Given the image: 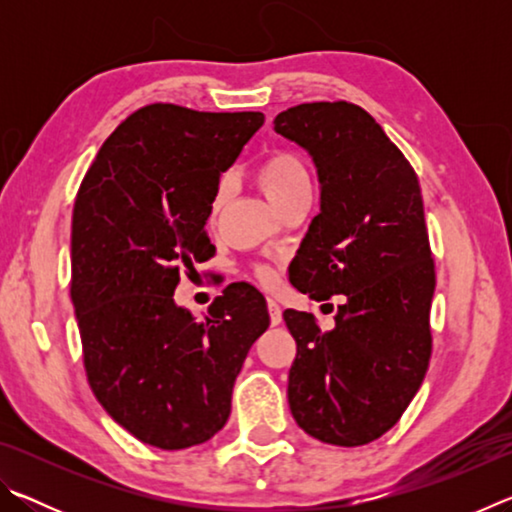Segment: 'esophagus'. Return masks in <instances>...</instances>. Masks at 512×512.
I'll return each instance as SVG.
<instances>
[{
  "label": "esophagus",
  "mask_w": 512,
  "mask_h": 512,
  "mask_svg": "<svg viewBox=\"0 0 512 512\" xmlns=\"http://www.w3.org/2000/svg\"><path fill=\"white\" fill-rule=\"evenodd\" d=\"M268 316H271V325L282 323V309L273 298H268Z\"/></svg>",
  "instance_id": "34e87169"
}]
</instances>
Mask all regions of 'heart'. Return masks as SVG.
I'll return each instance as SVG.
<instances>
[{
  "label": "heart",
  "mask_w": 512,
  "mask_h": 512,
  "mask_svg": "<svg viewBox=\"0 0 512 512\" xmlns=\"http://www.w3.org/2000/svg\"><path fill=\"white\" fill-rule=\"evenodd\" d=\"M253 176L257 180V185L262 187V192L268 196V201H271L277 210H282L284 205H289L300 196L311 194V178L307 164L298 153H293L289 149H277L268 153L264 160H259ZM225 198H228V185L219 183L214 189L210 203L212 216L221 212ZM255 275L257 280L264 284H271L275 280V271L266 264H257Z\"/></svg>",
  "instance_id": "heart-1"
}]
</instances>
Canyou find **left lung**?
Listing matches in <instances>:
<instances>
[{"label":"left lung","mask_w":512,"mask_h":512,"mask_svg":"<svg viewBox=\"0 0 512 512\" xmlns=\"http://www.w3.org/2000/svg\"><path fill=\"white\" fill-rule=\"evenodd\" d=\"M275 131L309 151L320 180L291 284L318 302L345 298L329 332L314 314L284 311L298 345L291 413L320 443L368 445L402 418L431 359L436 266L418 176L350 101L300 103L275 117Z\"/></svg>","instance_id":"left-lung-1"}]
</instances>
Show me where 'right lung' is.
Segmentation results:
<instances>
[{"label":"right lung","mask_w":512,"mask_h":512,"mask_svg":"<svg viewBox=\"0 0 512 512\" xmlns=\"http://www.w3.org/2000/svg\"><path fill=\"white\" fill-rule=\"evenodd\" d=\"M262 124V112L151 103L103 142L76 194L69 296L85 375L146 445L173 452L223 429L250 345L271 323L250 284H230L205 320L173 302L180 271L214 255L212 194Z\"/></svg>","instance_id":"obj_1"}]
</instances>
